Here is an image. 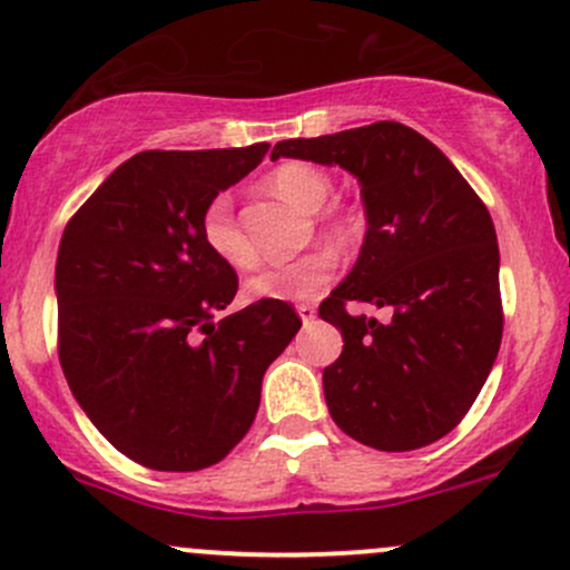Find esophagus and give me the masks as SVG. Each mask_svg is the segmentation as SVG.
<instances>
[{
  "instance_id": "1",
  "label": "esophagus",
  "mask_w": 570,
  "mask_h": 570,
  "mask_svg": "<svg viewBox=\"0 0 570 570\" xmlns=\"http://www.w3.org/2000/svg\"><path fill=\"white\" fill-rule=\"evenodd\" d=\"M297 313H299V318H303V324H311L313 318H316V307H313L311 303L297 305Z\"/></svg>"
}]
</instances>
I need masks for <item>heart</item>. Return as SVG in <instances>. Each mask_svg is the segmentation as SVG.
I'll use <instances>...</instances> for the list:
<instances>
[{"mask_svg":"<svg viewBox=\"0 0 570 570\" xmlns=\"http://www.w3.org/2000/svg\"><path fill=\"white\" fill-rule=\"evenodd\" d=\"M267 187L284 200L303 208V212H318L332 193L330 176L307 166V163H284V166H278L276 171L267 176ZM324 230L332 238L345 240L353 233V219L345 217V214H330L324 219ZM200 235L208 252L219 263L235 267V271H246V267L257 263V252H254L252 240L246 238L238 219H235L230 195H214L206 203L200 217ZM335 271L337 257L330 248H311V252L292 259V263L271 265L259 271L257 276L248 278L246 294L252 299H286V303L313 299L332 284Z\"/></svg>","mask_w":570,"mask_h":570,"instance_id":"heart-1","label":"heart"}]
</instances>
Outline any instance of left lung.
I'll use <instances>...</instances> for the list:
<instances>
[{
    "label": "left lung",
    "instance_id": "obj_1",
    "mask_svg": "<svg viewBox=\"0 0 570 570\" xmlns=\"http://www.w3.org/2000/svg\"><path fill=\"white\" fill-rule=\"evenodd\" d=\"M273 160L340 166L362 185L367 235L318 316L343 335L324 370L332 421L356 442L404 453L453 431L499 356V244L485 203L426 136L381 120L278 141ZM351 298L395 316L351 317Z\"/></svg>",
    "mask_w": 570,
    "mask_h": 570
}]
</instances>
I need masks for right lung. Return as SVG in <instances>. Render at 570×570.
<instances>
[{"instance_id": "1", "label": "right lung", "mask_w": 570, "mask_h": 570, "mask_svg": "<svg viewBox=\"0 0 570 570\" xmlns=\"http://www.w3.org/2000/svg\"><path fill=\"white\" fill-rule=\"evenodd\" d=\"M267 149L134 155L61 235V370L94 426L147 469L198 472L230 453L257 415L265 370L303 326L281 299L214 324L238 276L203 244V208Z\"/></svg>"}]
</instances>
